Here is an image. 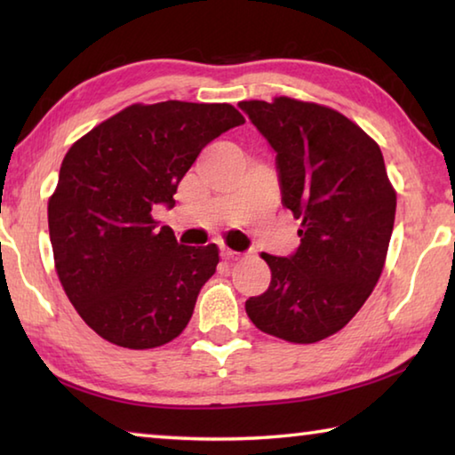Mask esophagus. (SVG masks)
Returning a JSON list of instances; mask_svg holds the SVG:
<instances>
[{"label": "esophagus", "mask_w": 455, "mask_h": 455, "mask_svg": "<svg viewBox=\"0 0 455 455\" xmlns=\"http://www.w3.org/2000/svg\"><path fill=\"white\" fill-rule=\"evenodd\" d=\"M220 257L225 259V260H233V259H238V257H241V252L230 251V249H227V246H222V249H220Z\"/></svg>", "instance_id": "esophagus-1"}]
</instances>
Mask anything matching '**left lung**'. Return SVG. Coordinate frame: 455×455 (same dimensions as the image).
Segmentation results:
<instances>
[{
	"label": "left lung",
	"mask_w": 455,
	"mask_h": 455,
	"mask_svg": "<svg viewBox=\"0 0 455 455\" xmlns=\"http://www.w3.org/2000/svg\"><path fill=\"white\" fill-rule=\"evenodd\" d=\"M238 108L275 150L283 206L301 220L292 255L263 252L271 284L246 299V315L284 341H321L355 317L383 271L397 200L383 154L327 106L281 96Z\"/></svg>",
	"instance_id": "left-lung-1"
}]
</instances>
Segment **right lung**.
<instances>
[{"label":"right lung","mask_w":455,"mask_h":455,"mask_svg":"<svg viewBox=\"0 0 455 455\" xmlns=\"http://www.w3.org/2000/svg\"><path fill=\"white\" fill-rule=\"evenodd\" d=\"M241 124L230 104H132L68 150L48 203L53 260L74 309L106 341L152 349L188 325L219 249L180 244L152 209H172L200 150Z\"/></svg>","instance_id":"add662e5"}]
</instances>
